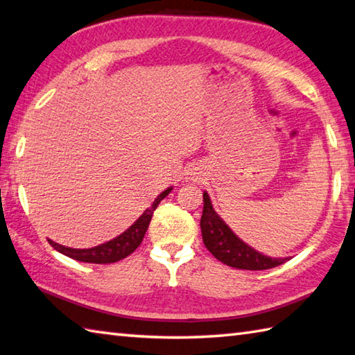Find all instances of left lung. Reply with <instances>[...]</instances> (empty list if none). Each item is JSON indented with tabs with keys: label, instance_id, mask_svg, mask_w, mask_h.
I'll return each mask as SVG.
<instances>
[{
	"label": "left lung",
	"instance_id": "1",
	"mask_svg": "<svg viewBox=\"0 0 355 355\" xmlns=\"http://www.w3.org/2000/svg\"><path fill=\"white\" fill-rule=\"evenodd\" d=\"M200 228H202L205 247L216 259L230 267L241 270H267L288 261V257H270L262 254L241 241L212 208L208 192H203V214Z\"/></svg>",
	"mask_w": 355,
	"mask_h": 355
}]
</instances>
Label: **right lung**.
Segmentation results:
<instances>
[{"label": "right lung", "mask_w": 355, "mask_h": 355, "mask_svg": "<svg viewBox=\"0 0 355 355\" xmlns=\"http://www.w3.org/2000/svg\"><path fill=\"white\" fill-rule=\"evenodd\" d=\"M171 191L172 188H167L166 191L161 192V194L153 200L150 208H147L130 228L125 230L124 233L119 234L118 237H114L112 241L101 243L98 247L85 250V248L63 247V245L55 243L49 239L51 247L59 251V253L71 257V259H76L80 262L112 263V262H118L121 259H124V257H127L128 254H132L133 251L139 247L141 242H143L146 231L149 228V223L152 220L153 211L157 209V206L159 205L161 200H163L166 196H169Z\"/></svg>", "instance_id": "obj_1"}]
</instances>
